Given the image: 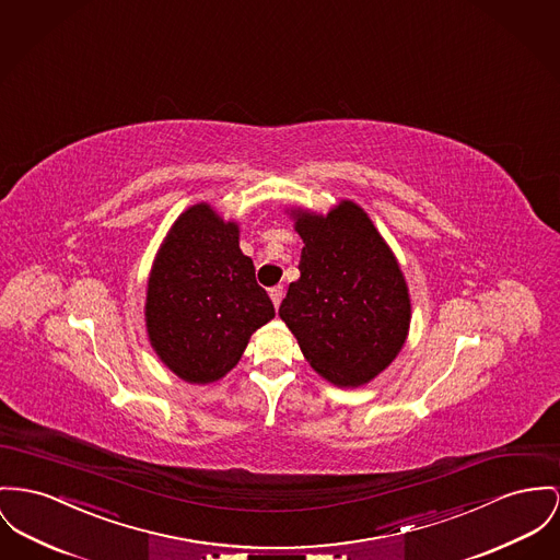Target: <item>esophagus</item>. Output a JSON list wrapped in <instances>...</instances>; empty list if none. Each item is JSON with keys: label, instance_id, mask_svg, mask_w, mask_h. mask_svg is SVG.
Here are the masks:
<instances>
[{"label": "esophagus", "instance_id": "esophagus-1", "mask_svg": "<svg viewBox=\"0 0 560 560\" xmlns=\"http://www.w3.org/2000/svg\"><path fill=\"white\" fill-rule=\"evenodd\" d=\"M282 295H284V289L278 284V287H273V289H269V298L273 301V305L278 307L280 305V301H282Z\"/></svg>", "mask_w": 560, "mask_h": 560}]
</instances>
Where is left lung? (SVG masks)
<instances>
[{"instance_id":"8db88e82","label":"left lung","mask_w":560,"mask_h":560,"mask_svg":"<svg viewBox=\"0 0 560 560\" xmlns=\"http://www.w3.org/2000/svg\"><path fill=\"white\" fill-rule=\"evenodd\" d=\"M303 240L298 282L278 314L307 363L336 386H361L406 343L411 305L404 271L354 201L327 217L291 210Z\"/></svg>"}]
</instances>
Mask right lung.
Masks as SVG:
<instances>
[{"instance_id":"add662e5","label":"right lung","mask_w":560,"mask_h":560,"mask_svg":"<svg viewBox=\"0 0 560 560\" xmlns=\"http://www.w3.org/2000/svg\"><path fill=\"white\" fill-rule=\"evenodd\" d=\"M276 316L240 250V226L195 203L163 240L147 291V331L156 357L185 382L231 372L250 336Z\"/></svg>"}]
</instances>
